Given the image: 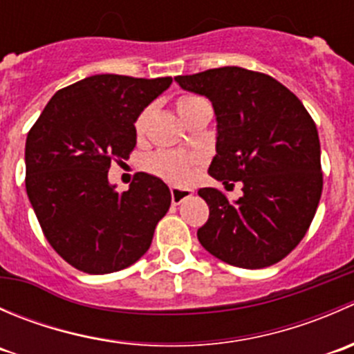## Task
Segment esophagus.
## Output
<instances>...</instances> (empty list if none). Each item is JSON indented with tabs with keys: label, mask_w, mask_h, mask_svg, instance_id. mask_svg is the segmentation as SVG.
Segmentation results:
<instances>
[{
	"label": "esophagus",
	"mask_w": 354,
	"mask_h": 354,
	"mask_svg": "<svg viewBox=\"0 0 354 354\" xmlns=\"http://www.w3.org/2000/svg\"><path fill=\"white\" fill-rule=\"evenodd\" d=\"M188 195H192V190H183V188L171 187V202H173L174 205H180Z\"/></svg>",
	"instance_id": "34e87169"
}]
</instances>
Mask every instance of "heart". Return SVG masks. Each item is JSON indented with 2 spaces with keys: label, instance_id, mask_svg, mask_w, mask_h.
Segmentation results:
<instances>
[{
  "label": "heart",
  "instance_id": "1",
  "mask_svg": "<svg viewBox=\"0 0 354 354\" xmlns=\"http://www.w3.org/2000/svg\"><path fill=\"white\" fill-rule=\"evenodd\" d=\"M202 102H205V99L198 97V95H181L176 101V111L181 116V120H187L188 114L194 111V108H197L198 104H202ZM144 123L145 114H140L137 121H135V130L138 133L144 130ZM197 166L198 157L174 151H157L154 154L147 156V159H145V167L152 174L174 185L188 183L192 176H194V171Z\"/></svg>",
  "mask_w": 354,
  "mask_h": 354
}]
</instances>
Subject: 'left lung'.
Returning a JSON list of instances; mask_svg holds the SVG:
<instances>
[{"label":"left lung","mask_w":354,"mask_h":354,"mask_svg":"<svg viewBox=\"0 0 354 354\" xmlns=\"http://www.w3.org/2000/svg\"><path fill=\"white\" fill-rule=\"evenodd\" d=\"M174 80L212 102L217 154L210 176L243 183V197L234 202L216 188H200L209 219L198 241L230 266H274L303 240L322 195L312 116L289 88L259 71L223 66Z\"/></svg>","instance_id":"1"}]
</instances>
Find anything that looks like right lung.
Here are the masks:
<instances>
[{
  "label": "right lung",
  "mask_w": 354,
  "mask_h": 354,
  "mask_svg": "<svg viewBox=\"0 0 354 354\" xmlns=\"http://www.w3.org/2000/svg\"><path fill=\"white\" fill-rule=\"evenodd\" d=\"M173 78L92 75L46 104L25 142V188L46 240L87 274L137 262L171 205L160 178L137 173L123 194L109 183L111 160L137 144L135 121Z\"/></svg>",
  "instance_id": "add662e5"
}]
</instances>
